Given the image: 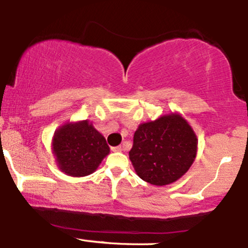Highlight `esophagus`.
Wrapping results in <instances>:
<instances>
[{
    "label": "esophagus",
    "mask_w": 248,
    "mask_h": 248,
    "mask_svg": "<svg viewBox=\"0 0 248 248\" xmlns=\"http://www.w3.org/2000/svg\"><path fill=\"white\" fill-rule=\"evenodd\" d=\"M124 149V146H118V147H113L112 148V152L114 153H121L122 150Z\"/></svg>",
    "instance_id": "esophagus-1"
}]
</instances>
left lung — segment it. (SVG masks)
Segmentation results:
<instances>
[{"label":"left lung","instance_id":"1","mask_svg":"<svg viewBox=\"0 0 248 248\" xmlns=\"http://www.w3.org/2000/svg\"><path fill=\"white\" fill-rule=\"evenodd\" d=\"M197 146L198 139L189 122L178 113H170L139 124L129 158L139 177L163 186L190 169Z\"/></svg>","mask_w":248,"mask_h":248}]
</instances>
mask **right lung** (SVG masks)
<instances>
[{
	"mask_svg": "<svg viewBox=\"0 0 248 248\" xmlns=\"http://www.w3.org/2000/svg\"><path fill=\"white\" fill-rule=\"evenodd\" d=\"M52 153L61 171L72 177H84L98 169L109 154V147L90 120L69 121L55 132Z\"/></svg>",
	"mask_w": 248,
	"mask_h": 248,
	"instance_id": "obj_1",
	"label": "right lung"
}]
</instances>
